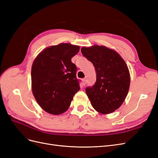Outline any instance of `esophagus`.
Here are the masks:
<instances>
[{"instance_id":"obj_1","label":"esophagus","mask_w":158,"mask_h":158,"mask_svg":"<svg viewBox=\"0 0 158 158\" xmlns=\"http://www.w3.org/2000/svg\"><path fill=\"white\" fill-rule=\"evenodd\" d=\"M82 84L84 85H85V84H86V80H85V79H82Z\"/></svg>"}]
</instances>
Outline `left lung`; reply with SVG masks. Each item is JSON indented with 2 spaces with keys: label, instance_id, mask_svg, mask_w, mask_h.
Returning <instances> with one entry per match:
<instances>
[{
  "label": "left lung",
  "instance_id": "8db88e82",
  "mask_svg": "<svg viewBox=\"0 0 158 158\" xmlns=\"http://www.w3.org/2000/svg\"><path fill=\"white\" fill-rule=\"evenodd\" d=\"M82 55L93 63L96 82L85 92L95 111L103 114L118 109L130 88V73L125 61L118 52L103 45L81 48Z\"/></svg>",
  "mask_w": 158,
  "mask_h": 158
}]
</instances>
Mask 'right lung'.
Instances as JSON below:
<instances>
[{"mask_svg":"<svg viewBox=\"0 0 158 158\" xmlns=\"http://www.w3.org/2000/svg\"><path fill=\"white\" fill-rule=\"evenodd\" d=\"M80 46L60 44L47 47L38 55L31 66V90L39 106L52 114L67 111L80 89L76 66L71 59Z\"/></svg>","mask_w":158,"mask_h":158,"instance_id":"add662e5","label":"right lung"}]
</instances>
